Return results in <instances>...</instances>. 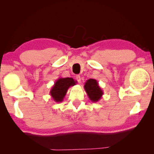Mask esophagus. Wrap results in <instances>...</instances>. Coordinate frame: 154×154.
Masks as SVG:
<instances>
[{"label":"esophagus","instance_id":"obj_1","mask_svg":"<svg viewBox=\"0 0 154 154\" xmlns=\"http://www.w3.org/2000/svg\"><path fill=\"white\" fill-rule=\"evenodd\" d=\"M76 79H77V81L79 83H80L81 82V81H82V79H81V77H80V75H77L76 76Z\"/></svg>","mask_w":154,"mask_h":154}]
</instances>
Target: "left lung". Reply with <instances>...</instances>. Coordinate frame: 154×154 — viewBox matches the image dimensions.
<instances>
[{
  "label": "left lung",
  "mask_w": 154,
  "mask_h": 154,
  "mask_svg": "<svg viewBox=\"0 0 154 154\" xmlns=\"http://www.w3.org/2000/svg\"><path fill=\"white\" fill-rule=\"evenodd\" d=\"M84 89L92 102H98L103 95V91L99 86L97 81L94 79L87 80L85 83Z\"/></svg>",
  "instance_id": "1"
}]
</instances>
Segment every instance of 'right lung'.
Instances as JSON below:
<instances>
[{
	"label": "right lung",
	"mask_w": 154,
	"mask_h": 154,
	"mask_svg": "<svg viewBox=\"0 0 154 154\" xmlns=\"http://www.w3.org/2000/svg\"><path fill=\"white\" fill-rule=\"evenodd\" d=\"M77 83V81L71 77L59 78L54 83L49 94L55 102H62L64 100V96H66L68 89L71 86L76 85Z\"/></svg>",
	"instance_id": "right-lung-1"
}]
</instances>
